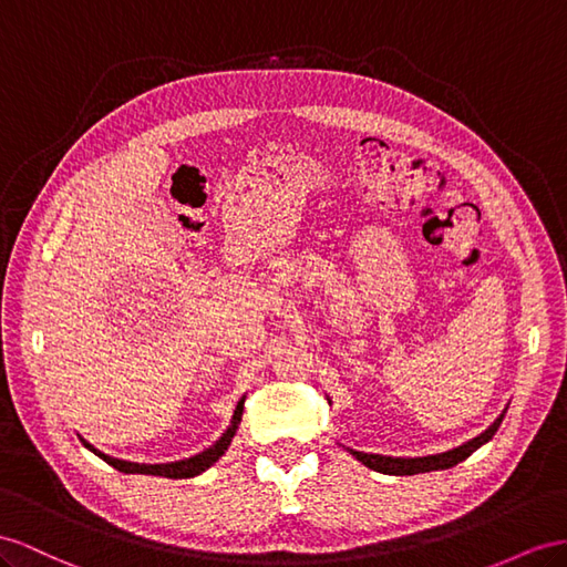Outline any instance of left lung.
I'll use <instances>...</instances> for the list:
<instances>
[{
    "label": "left lung",
    "instance_id": "8db88e82",
    "mask_svg": "<svg viewBox=\"0 0 567 567\" xmlns=\"http://www.w3.org/2000/svg\"><path fill=\"white\" fill-rule=\"evenodd\" d=\"M505 412L493 422L484 433H478L476 439L467 441L460 447L447 450V453H439V455H426V457H385V455H369V453H357V450H350V453L361 462L367 464L369 470L373 472H383V474H395V476H404V474H424V472H435V470H450L455 467L457 462L467 460L476 447H482L484 443H488L493 435H496L501 422H503Z\"/></svg>",
    "mask_w": 567,
    "mask_h": 567
}]
</instances>
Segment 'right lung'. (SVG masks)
I'll return each mask as SVG.
<instances>
[{
    "instance_id": "add662e5",
    "label": "right lung",
    "mask_w": 567,
    "mask_h": 567,
    "mask_svg": "<svg viewBox=\"0 0 567 567\" xmlns=\"http://www.w3.org/2000/svg\"><path fill=\"white\" fill-rule=\"evenodd\" d=\"M241 412H244V398L239 400L237 410H235V416H231V426L223 433V439L217 441L215 445H210L208 450H203V453L188 457V460H179V462H167V464H138V462H126V460H117V457H110L105 453H100L97 447H93L89 441L81 443L91 450V453H95L100 460H105L107 464H112L114 470L117 472H124V474H153V476H167V478H192L200 472H206L210 464H215L217 460H220L225 455L227 445L231 443V439H235L237 433V426L241 422Z\"/></svg>"
}]
</instances>
